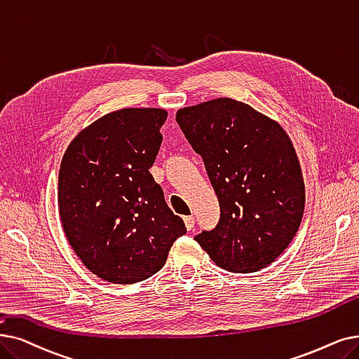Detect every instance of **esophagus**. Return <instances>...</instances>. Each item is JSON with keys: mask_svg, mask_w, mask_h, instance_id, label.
I'll list each match as a JSON object with an SVG mask.
<instances>
[{"mask_svg": "<svg viewBox=\"0 0 359 359\" xmlns=\"http://www.w3.org/2000/svg\"><path fill=\"white\" fill-rule=\"evenodd\" d=\"M183 222H184L186 229H188V230H192V229H194V226H195V218H194V215H184V217H183Z\"/></svg>", "mask_w": 359, "mask_h": 359, "instance_id": "1", "label": "esophagus"}]
</instances>
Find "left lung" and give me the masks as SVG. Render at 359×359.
<instances>
[{
    "label": "left lung",
    "mask_w": 359,
    "mask_h": 359,
    "mask_svg": "<svg viewBox=\"0 0 359 359\" xmlns=\"http://www.w3.org/2000/svg\"><path fill=\"white\" fill-rule=\"evenodd\" d=\"M176 120L220 204L218 224L195 241L230 273L266 269L290 245L305 208L290 137L276 120L231 98L180 108Z\"/></svg>",
    "instance_id": "left-lung-1"
}]
</instances>
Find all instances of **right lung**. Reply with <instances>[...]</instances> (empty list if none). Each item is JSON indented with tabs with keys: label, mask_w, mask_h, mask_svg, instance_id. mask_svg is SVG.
I'll return each instance as SVG.
<instances>
[{
	"label": "right lung",
	"mask_w": 359,
	"mask_h": 359,
	"mask_svg": "<svg viewBox=\"0 0 359 359\" xmlns=\"http://www.w3.org/2000/svg\"><path fill=\"white\" fill-rule=\"evenodd\" d=\"M167 116L163 108L108 113L77 133L61 160V224L83 266L105 282L151 277L186 233L149 173Z\"/></svg>",
	"instance_id": "add662e5"
}]
</instances>
